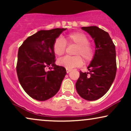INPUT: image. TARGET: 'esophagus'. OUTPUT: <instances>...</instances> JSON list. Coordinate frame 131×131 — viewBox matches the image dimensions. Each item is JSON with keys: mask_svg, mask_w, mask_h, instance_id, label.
<instances>
[{"mask_svg": "<svg viewBox=\"0 0 131 131\" xmlns=\"http://www.w3.org/2000/svg\"><path fill=\"white\" fill-rule=\"evenodd\" d=\"M66 72L67 73H69L71 71V69H68V68H66Z\"/></svg>", "mask_w": 131, "mask_h": 131, "instance_id": "esophagus-1", "label": "esophagus"}]
</instances>
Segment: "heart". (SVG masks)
<instances>
[{
	"label": "heart",
	"mask_w": 131,
	"mask_h": 131,
	"mask_svg": "<svg viewBox=\"0 0 131 131\" xmlns=\"http://www.w3.org/2000/svg\"><path fill=\"white\" fill-rule=\"evenodd\" d=\"M90 43L89 38L82 32H76L67 35L64 40L59 37L56 39L53 45V50L57 56H61L65 53L67 45L78 46L75 52L76 57H62L58 60L59 66L68 69L79 67L83 64V59L86 62L91 61L94 56V50Z\"/></svg>",
	"instance_id": "1"
}]
</instances>
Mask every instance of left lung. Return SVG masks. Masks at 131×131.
<instances>
[{"label": "left lung", "mask_w": 131, "mask_h": 131, "mask_svg": "<svg viewBox=\"0 0 131 131\" xmlns=\"http://www.w3.org/2000/svg\"><path fill=\"white\" fill-rule=\"evenodd\" d=\"M94 40L96 50L88 67L89 72L80 71L76 89L81 97L96 101L109 90L117 71L115 47L109 34L97 26L82 27Z\"/></svg>", "instance_id": "8db88e82"}]
</instances>
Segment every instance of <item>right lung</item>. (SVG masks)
Instances as JSON below:
<instances>
[{
    "label": "right lung",
    "instance_id": "obj_1",
    "mask_svg": "<svg viewBox=\"0 0 131 131\" xmlns=\"http://www.w3.org/2000/svg\"><path fill=\"white\" fill-rule=\"evenodd\" d=\"M66 29L40 30L28 37L18 49V81L25 92L37 101H45L55 96L65 77V68L55 64L53 45Z\"/></svg>",
    "mask_w": 131,
    "mask_h": 131
}]
</instances>
